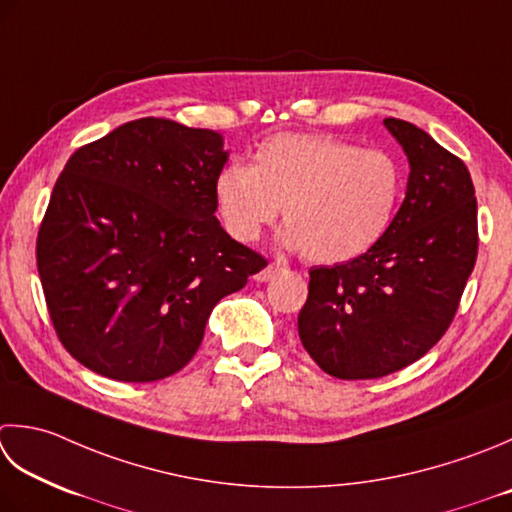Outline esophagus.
Here are the masks:
<instances>
[{"instance_id":"1","label":"esophagus","mask_w":512,"mask_h":512,"mask_svg":"<svg viewBox=\"0 0 512 512\" xmlns=\"http://www.w3.org/2000/svg\"><path fill=\"white\" fill-rule=\"evenodd\" d=\"M284 266L282 264H268L266 268L259 270V273H255V282H268V279L277 277L279 273H284Z\"/></svg>"}]
</instances>
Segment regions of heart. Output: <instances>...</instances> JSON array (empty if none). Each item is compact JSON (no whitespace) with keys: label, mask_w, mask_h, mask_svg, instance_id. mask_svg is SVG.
I'll list each match as a JSON object with an SVG mask.
<instances>
[{"label":"heart","mask_w":512,"mask_h":512,"mask_svg":"<svg viewBox=\"0 0 512 512\" xmlns=\"http://www.w3.org/2000/svg\"><path fill=\"white\" fill-rule=\"evenodd\" d=\"M402 193V170L388 153L324 133L268 137L253 166L230 164L215 179L224 226L255 242L284 206V244L317 264L355 259L386 233Z\"/></svg>","instance_id":"heart-1"}]
</instances>
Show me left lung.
<instances>
[{
	"label": "left lung",
	"instance_id": "obj_1",
	"mask_svg": "<svg viewBox=\"0 0 512 512\" xmlns=\"http://www.w3.org/2000/svg\"><path fill=\"white\" fill-rule=\"evenodd\" d=\"M410 162L406 197L386 233L346 264L310 268L297 328L337 379H377L444 337L477 259V199L466 164L426 130L386 117Z\"/></svg>",
	"mask_w": 512,
	"mask_h": 512
}]
</instances>
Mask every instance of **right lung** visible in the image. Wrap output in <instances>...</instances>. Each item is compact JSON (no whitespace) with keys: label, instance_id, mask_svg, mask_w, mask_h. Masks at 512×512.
<instances>
[{"label":"right lung","instance_id":"1","mask_svg":"<svg viewBox=\"0 0 512 512\" xmlns=\"http://www.w3.org/2000/svg\"><path fill=\"white\" fill-rule=\"evenodd\" d=\"M215 130L142 117L77 148L37 233L50 322L79 364L157 382L195 357L210 313L268 262L219 226Z\"/></svg>","mask_w":512,"mask_h":512}]
</instances>
